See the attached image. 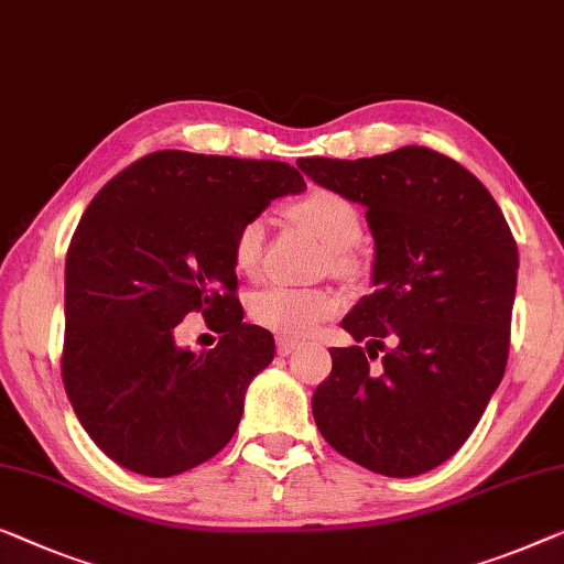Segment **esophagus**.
Instances as JSON below:
<instances>
[{"instance_id":"34e87169","label":"esophagus","mask_w":564,"mask_h":564,"mask_svg":"<svg viewBox=\"0 0 564 564\" xmlns=\"http://www.w3.org/2000/svg\"><path fill=\"white\" fill-rule=\"evenodd\" d=\"M299 347H301V341L289 339V336H279V339H275V349H279L281 357L293 355V351H296Z\"/></svg>"}]
</instances>
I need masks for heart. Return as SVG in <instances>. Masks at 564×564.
<instances>
[{
  "label": "heart",
  "mask_w": 564,
  "mask_h": 564,
  "mask_svg": "<svg viewBox=\"0 0 564 564\" xmlns=\"http://www.w3.org/2000/svg\"><path fill=\"white\" fill-rule=\"evenodd\" d=\"M291 220L304 225L329 248V268L347 275L355 268L351 248L362 240V215L339 192L311 189L289 205ZM263 253V223L246 220L232 235V263L240 273L253 275ZM339 308V299L324 289H289L273 285L250 301V316L263 329L281 336H306L318 322Z\"/></svg>",
  "instance_id": "1"
}]
</instances>
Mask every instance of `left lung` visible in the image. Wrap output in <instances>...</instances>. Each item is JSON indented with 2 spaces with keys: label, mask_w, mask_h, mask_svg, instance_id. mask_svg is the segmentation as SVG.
<instances>
[{
  "label": "left lung",
  "mask_w": 564,
  "mask_h": 564,
  "mask_svg": "<svg viewBox=\"0 0 564 564\" xmlns=\"http://www.w3.org/2000/svg\"><path fill=\"white\" fill-rule=\"evenodd\" d=\"M296 164L365 205L375 238V291L341 318L367 351L329 349L332 375L311 398L316 427L375 474H425L466 443L507 369L514 235L489 189L433 149Z\"/></svg>",
  "instance_id": "1"
}]
</instances>
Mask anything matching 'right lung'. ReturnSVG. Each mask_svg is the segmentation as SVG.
<instances>
[{"label":"right lung","mask_w":564,"mask_h":564,"mask_svg":"<svg viewBox=\"0 0 564 564\" xmlns=\"http://www.w3.org/2000/svg\"><path fill=\"white\" fill-rule=\"evenodd\" d=\"M304 187L285 162L166 149L126 166L83 213L65 258L63 384L116 464L176 476L238 431L275 341L242 322L232 235ZM187 315L221 334L213 350L175 344Z\"/></svg>","instance_id":"1"}]
</instances>
